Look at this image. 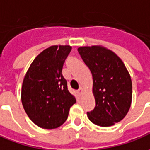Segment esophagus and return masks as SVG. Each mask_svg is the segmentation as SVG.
<instances>
[{"mask_svg": "<svg viewBox=\"0 0 150 150\" xmlns=\"http://www.w3.org/2000/svg\"><path fill=\"white\" fill-rule=\"evenodd\" d=\"M82 93H83V88H81V87H80V88H79L78 91H77V93H78L79 95H81V94H82Z\"/></svg>", "mask_w": 150, "mask_h": 150, "instance_id": "obj_1", "label": "esophagus"}]
</instances>
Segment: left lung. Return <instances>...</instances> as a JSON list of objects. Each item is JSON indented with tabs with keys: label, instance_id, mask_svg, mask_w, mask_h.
Wrapping results in <instances>:
<instances>
[{
	"label": "left lung",
	"instance_id": "8db88e82",
	"mask_svg": "<svg viewBox=\"0 0 150 150\" xmlns=\"http://www.w3.org/2000/svg\"><path fill=\"white\" fill-rule=\"evenodd\" d=\"M78 52L93 75L96 105L88 112L94 124L110 127L122 120L129 110L132 84L122 61L101 46L79 47Z\"/></svg>",
	"mask_w": 150,
	"mask_h": 150
}]
</instances>
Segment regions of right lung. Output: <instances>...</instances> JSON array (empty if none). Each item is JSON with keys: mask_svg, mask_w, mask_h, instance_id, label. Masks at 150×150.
<instances>
[{"mask_svg": "<svg viewBox=\"0 0 150 150\" xmlns=\"http://www.w3.org/2000/svg\"><path fill=\"white\" fill-rule=\"evenodd\" d=\"M71 50L69 45L46 49L34 59L24 77L22 103L28 117L40 127L53 129L62 125L76 102L62 75Z\"/></svg>", "mask_w": 150, "mask_h": 150, "instance_id": "1", "label": "right lung"}]
</instances>
